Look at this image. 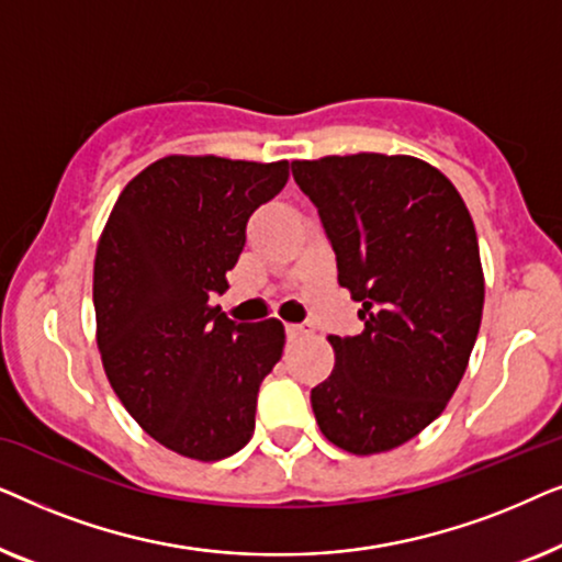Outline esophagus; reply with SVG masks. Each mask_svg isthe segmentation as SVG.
Segmentation results:
<instances>
[{"label":"esophagus","mask_w":562,"mask_h":562,"mask_svg":"<svg viewBox=\"0 0 562 562\" xmlns=\"http://www.w3.org/2000/svg\"><path fill=\"white\" fill-rule=\"evenodd\" d=\"M312 329L310 327H304V325H286V337L289 340H299V337H304V335H310Z\"/></svg>","instance_id":"34e87169"}]
</instances>
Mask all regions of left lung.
<instances>
[{"label":"left lung","mask_w":562,"mask_h":562,"mask_svg":"<svg viewBox=\"0 0 562 562\" xmlns=\"http://www.w3.org/2000/svg\"><path fill=\"white\" fill-rule=\"evenodd\" d=\"M291 173L366 325L327 337L335 368L312 389L314 417L352 456L394 450L440 417L479 337L486 286L471 212L414 156H325L294 160Z\"/></svg>","instance_id":"1"}]
</instances>
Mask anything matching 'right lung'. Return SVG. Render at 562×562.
Listing matches in <instances>:
<instances>
[{
	"label": "right lung",
	"mask_w": 562,
	"mask_h": 562,
	"mask_svg": "<svg viewBox=\"0 0 562 562\" xmlns=\"http://www.w3.org/2000/svg\"><path fill=\"white\" fill-rule=\"evenodd\" d=\"M289 160L166 156L122 189L94 258L97 345L114 394L164 448L222 460L248 445L283 325L233 322L227 289L245 225L286 187Z\"/></svg>",
	"instance_id": "obj_1"
}]
</instances>
